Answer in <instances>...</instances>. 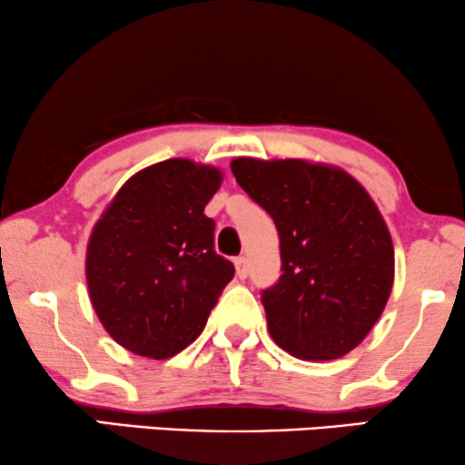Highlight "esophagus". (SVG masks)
<instances>
[{"instance_id": "34e87169", "label": "esophagus", "mask_w": 465, "mask_h": 465, "mask_svg": "<svg viewBox=\"0 0 465 465\" xmlns=\"http://www.w3.org/2000/svg\"><path fill=\"white\" fill-rule=\"evenodd\" d=\"M236 274L240 279H246V274H249V257H236Z\"/></svg>"}]
</instances>
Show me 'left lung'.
I'll list each match as a JSON object with an SVG mask.
<instances>
[{
	"mask_svg": "<svg viewBox=\"0 0 465 465\" xmlns=\"http://www.w3.org/2000/svg\"><path fill=\"white\" fill-rule=\"evenodd\" d=\"M232 172L279 232L283 274L262 292L270 337L302 361L345 356L380 320L395 281L378 205L332 164L233 158Z\"/></svg>",
	"mask_w": 465,
	"mask_h": 465,
	"instance_id": "obj_1",
	"label": "left lung"
}]
</instances>
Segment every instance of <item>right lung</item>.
Wrapping results in <instances>:
<instances>
[{
	"label": "right lung",
	"mask_w": 465,
	"mask_h": 465,
	"mask_svg": "<svg viewBox=\"0 0 465 465\" xmlns=\"http://www.w3.org/2000/svg\"><path fill=\"white\" fill-rule=\"evenodd\" d=\"M210 164L169 158L141 169L92 229L85 279L98 320L122 348L172 358L202 334L233 263L214 251Z\"/></svg>",
	"instance_id": "right-lung-1"
}]
</instances>
